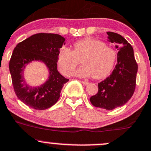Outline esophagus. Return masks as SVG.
Instances as JSON below:
<instances>
[{"label": "esophagus", "mask_w": 151, "mask_h": 151, "mask_svg": "<svg viewBox=\"0 0 151 151\" xmlns=\"http://www.w3.org/2000/svg\"><path fill=\"white\" fill-rule=\"evenodd\" d=\"M81 82L82 83V84H84V85H87V84H89V81H81Z\"/></svg>", "instance_id": "esophagus-1"}]
</instances>
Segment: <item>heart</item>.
<instances>
[{
    "label": "heart",
    "instance_id": "heart-1",
    "mask_svg": "<svg viewBox=\"0 0 151 151\" xmlns=\"http://www.w3.org/2000/svg\"><path fill=\"white\" fill-rule=\"evenodd\" d=\"M80 60L84 65L74 72V76L80 78L93 76L101 79L107 76L113 70L116 52L103 41L87 37L75 43L73 51L66 47H62L58 52L57 64L61 73L69 76Z\"/></svg>",
    "mask_w": 151,
    "mask_h": 151
}]
</instances>
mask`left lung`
<instances>
[{
  "mask_svg": "<svg viewBox=\"0 0 151 151\" xmlns=\"http://www.w3.org/2000/svg\"><path fill=\"white\" fill-rule=\"evenodd\" d=\"M107 33V41L119 50L117 64L110 76L99 83L98 93L90 100L95 107L110 110L125 104L133 95L138 65L133 47L125 38L112 32Z\"/></svg>",
  "mask_w": 151,
  "mask_h": 151,
  "instance_id": "1",
  "label": "left lung"
}]
</instances>
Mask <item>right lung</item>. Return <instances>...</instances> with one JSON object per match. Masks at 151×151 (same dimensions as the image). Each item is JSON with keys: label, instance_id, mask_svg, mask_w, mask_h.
<instances>
[{"label": "right lung", "instance_id": "add662e5", "mask_svg": "<svg viewBox=\"0 0 151 151\" xmlns=\"http://www.w3.org/2000/svg\"><path fill=\"white\" fill-rule=\"evenodd\" d=\"M65 38L58 34L38 33L17 44L9 61V72L18 98L35 110H46L54 105L61 89L69 79L57 70V58ZM32 61H41L47 67L49 77L40 86H29L23 77L25 67Z\"/></svg>", "mask_w": 151, "mask_h": 151}]
</instances>
